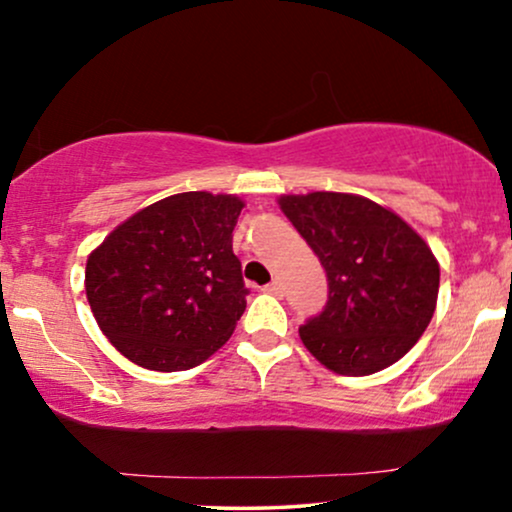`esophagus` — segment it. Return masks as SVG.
I'll use <instances>...</instances> for the list:
<instances>
[{"instance_id": "obj_1", "label": "esophagus", "mask_w": 512, "mask_h": 512, "mask_svg": "<svg viewBox=\"0 0 512 512\" xmlns=\"http://www.w3.org/2000/svg\"><path fill=\"white\" fill-rule=\"evenodd\" d=\"M262 290H264V293H269V295L281 297V295H283V283H281V281H271L269 286H264Z\"/></svg>"}]
</instances>
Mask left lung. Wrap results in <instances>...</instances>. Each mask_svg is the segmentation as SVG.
Masks as SVG:
<instances>
[{"label":"left lung","mask_w":512,"mask_h":512,"mask_svg":"<svg viewBox=\"0 0 512 512\" xmlns=\"http://www.w3.org/2000/svg\"><path fill=\"white\" fill-rule=\"evenodd\" d=\"M328 276L323 312L300 328L304 347L340 375H371L416 345L435 314L439 262L397 212L357 193L278 198Z\"/></svg>","instance_id":"obj_1"}]
</instances>
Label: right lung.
Masks as SVG:
<instances>
[{
  "label": "right lung",
  "instance_id": "1",
  "mask_svg": "<svg viewBox=\"0 0 512 512\" xmlns=\"http://www.w3.org/2000/svg\"><path fill=\"white\" fill-rule=\"evenodd\" d=\"M231 193H174L115 226L87 257L84 290L99 328L148 371L203 364L245 312Z\"/></svg>",
  "mask_w": 512,
  "mask_h": 512
}]
</instances>
